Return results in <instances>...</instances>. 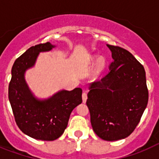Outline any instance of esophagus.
I'll use <instances>...</instances> for the list:
<instances>
[{
	"mask_svg": "<svg viewBox=\"0 0 159 159\" xmlns=\"http://www.w3.org/2000/svg\"><path fill=\"white\" fill-rule=\"evenodd\" d=\"M82 98H83V102H85L87 101V99H88V94L86 92H84L82 95Z\"/></svg>",
	"mask_w": 159,
	"mask_h": 159,
	"instance_id": "1",
	"label": "esophagus"
}]
</instances>
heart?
Wrapping results in <instances>:
<instances>
[{
    "mask_svg": "<svg viewBox=\"0 0 159 159\" xmlns=\"http://www.w3.org/2000/svg\"><path fill=\"white\" fill-rule=\"evenodd\" d=\"M97 62L99 63V69H101V68L103 67V62H102V61H101V60H97Z\"/></svg>",
    "mask_w": 159,
    "mask_h": 159,
    "instance_id": "heart-1",
    "label": "heart"
}]
</instances>
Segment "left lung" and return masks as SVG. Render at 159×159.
<instances>
[{
	"label": "left lung",
	"mask_w": 159,
	"mask_h": 159,
	"mask_svg": "<svg viewBox=\"0 0 159 159\" xmlns=\"http://www.w3.org/2000/svg\"><path fill=\"white\" fill-rule=\"evenodd\" d=\"M114 61L110 71L90 85L87 105L95 134L116 141L128 137L136 128L148 102L143 66L131 53L107 44Z\"/></svg>",
	"instance_id": "8db88e82"
}]
</instances>
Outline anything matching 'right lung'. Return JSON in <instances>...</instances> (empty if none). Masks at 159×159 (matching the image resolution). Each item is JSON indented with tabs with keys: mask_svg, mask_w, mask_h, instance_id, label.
Listing matches in <instances>:
<instances>
[{
	"mask_svg": "<svg viewBox=\"0 0 159 159\" xmlns=\"http://www.w3.org/2000/svg\"><path fill=\"white\" fill-rule=\"evenodd\" d=\"M54 47L49 42L29 48L18 57L12 67L8 99L20 130L35 139L53 141L62 135L74 108L82 102V89L61 91L44 101L32 96L25 83V71L34 65L40 52Z\"/></svg>",
	"mask_w": 159,
	"mask_h": 159,
	"instance_id": "obj_1",
	"label": "right lung"
}]
</instances>
